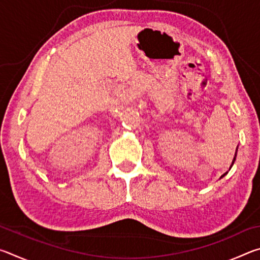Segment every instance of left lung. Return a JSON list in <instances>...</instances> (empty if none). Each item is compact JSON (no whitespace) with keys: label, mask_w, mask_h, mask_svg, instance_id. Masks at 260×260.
Masks as SVG:
<instances>
[{"label":"left lung","mask_w":260,"mask_h":260,"mask_svg":"<svg viewBox=\"0 0 260 260\" xmlns=\"http://www.w3.org/2000/svg\"><path fill=\"white\" fill-rule=\"evenodd\" d=\"M236 153H237V148H236V151H235V156H234V159H233V161H232V165H231V167H230V170L232 169V166H233V164H234V161H235V159H236ZM228 172H226L225 174H222L221 175V177H220V179H221V178H223V177H225V175L227 174Z\"/></svg>","instance_id":"1"}]
</instances>
